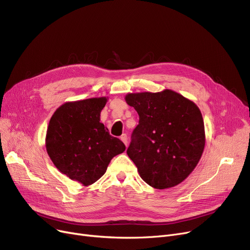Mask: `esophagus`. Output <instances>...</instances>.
<instances>
[{
    "label": "esophagus",
    "instance_id": "obj_1",
    "mask_svg": "<svg viewBox=\"0 0 250 250\" xmlns=\"http://www.w3.org/2000/svg\"><path fill=\"white\" fill-rule=\"evenodd\" d=\"M121 140L124 142V144L126 146V144H127V136L125 135V134H124V135H122L121 136Z\"/></svg>",
    "mask_w": 250,
    "mask_h": 250
}]
</instances>
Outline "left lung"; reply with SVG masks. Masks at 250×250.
I'll return each mask as SVG.
<instances>
[{"label": "left lung", "instance_id": "8db88e82", "mask_svg": "<svg viewBox=\"0 0 250 250\" xmlns=\"http://www.w3.org/2000/svg\"><path fill=\"white\" fill-rule=\"evenodd\" d=\"M139 114L126 150L142 179L154 188H173L198 165L205 148V125L196 105L172 90L128 93Z\"/></svg>", "mask_w": 250, "mask_h": 250}]
</instances>
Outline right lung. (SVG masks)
Wrapping results in <instances>:
<instances>
[{
    "label": "right lung",
    "instance_id": "right-lung-1",
    "mask_svg": "<svg viewBox=\"0 0 250 250\" xmlns=\"http://www.w3.org/2000/svg\"><path fill=\"white\" fill-rule=\"evenodd\" d=\"M106 97L65 102L52 114L45 147L62 174L88 187L106 171L110 160L125 150L100 123Z\"/></svg>",
    "mask_w": 250,
    "mask_h": 250
}]
</instances>
